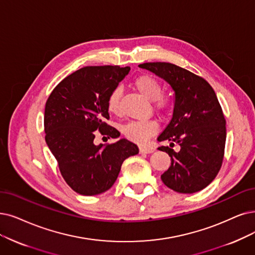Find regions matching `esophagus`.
I'll list each match as a JSON object with an SVG mask.
<instances>
[{
	"instance_id": "34e87169",
	"label": "esophagus",
	"mask_w": 255,
	"mask_h": 255,
	"mask_svg": "<svg viewBox=\"0 0 255 255\" xmlns=\"http://www.w3.org/2000/svg\"><path fill=\"white\" fill-rule=\"evenodd\" d=\"M139 150L141 154H150V152H152L155 149L152 147H149V146H140Z\"/></svg>"
}]
</instances>
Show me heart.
<instances>
[{"mask_svg": "<svg viewBox=\"0 0 255 255\" xmlns=\"http://www.w3.org/2000/svg\"><path fill=\"white\" fill-rule=\"evenodd\" d=\"M135 89L146 99L152 101V107L160 112H168L175 106V99L171 95L163 94V88L160 81L151 75L144 74L137 77L133 83ZM122 90L120 87L112 91L108 98V109L113 114L120 111V100ZM125 136L137 143L145 142L158 131V124L155 120L131 121L124 127Z\"/></svg>", "mask_w": 255, "mask_h": 255, "instance_id": "heart-1", "label": "heart"}]
</instances>
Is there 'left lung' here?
<instances>
[{"mask_svg": "<svg viewBox=\"0 0 255 255\" xmlns=\"http://www.w3.org/2000/svg\"><path fill=\"white\" fill-rule=\"evenodd\" d=\"M160 76L175 91L172 118L159 135L169 145L159 147L170 157L169 168L161 175L177 192L193 193L208 186L221 169L226 142V120L208 81L169 63L139 65ZM179 145L175 152L172 147Z\"/></svg>", "mask_w": 255, "mask_h": 255, "instance_id": "obj_1", "label": "left lung"}]
</instances>
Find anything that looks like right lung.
Here are the masks:
<instances>
[{
	"label": "right lung",
	"mask_w": 255,
	"mask_h": 255,
	"mask_svg": "<svg viewBox=\"0 0 255 255\" xmlns=\"http://www.w3.org/2000/svg\"><path fill=\"white\" fill-rule=\"evenodd\" d=\"M129 70L120 66L84 67L60 81L47 99L45 140L64 180L79 195L94 196L110 189L124 161L139 152L127 139L94 144L98 133L108 138L120 136L106 122L110 119L108 98Z\"/></svg>",
	"instance_id": "right-lung-1"
}]
</instances>
